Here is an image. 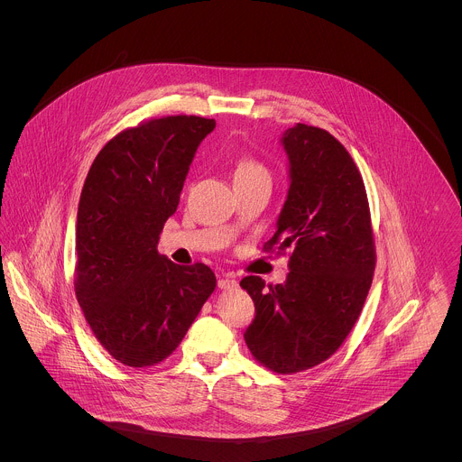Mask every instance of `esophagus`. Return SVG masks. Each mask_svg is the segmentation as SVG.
Segmentation results:
<instances>
[{
	"label": "esophagus",
	"instance_id": "1",
	"mask_svg": "<svg viewBox=\"0 0 462 462\" xmlns=\"http://www.w3.org/2000/svg\"><path fill=\"white\" fill-rule=\"evenodd\" d=\"M236 286H238V281L235 279L233 273H227V275H224V277L218 279V288H220V290H233V288H236Z\"/></svg>",
	"mask_w": 462,
	"mask_h": 462
}]
</instances>
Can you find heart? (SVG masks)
I'll return each instance as SVG.
<instances>
[{"label": "heart", "mask_w": 462, "mask_h": 462, "mask_svg": "<svg viewBox=\"0 0 462 462\" xmlns=\"http://www.w3.org/2000/svg\"><path fill=\"white\" fill-rule=\"evenodd\" d=\"M258 174H268V172L260 162H256L253 158H242L235 167V180L253 178V176H258Z\"/></svg>", "instance_id": "obj_1"}]
</instances>
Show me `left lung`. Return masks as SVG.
<instances>
[{"instance_id": "1", "label": "left lung", "mask_w": 462, "mask_h": 462, "mask_svg": "<svg viewBox=\"0 0 462 462\" xmlns=\"http://www.w3.org/2000/svg\"><path fill=\"white\" fill-rule=\"evenodd\" d=\"M290 190L263 253L290 251L284 284L247 275L256 315L244 332L253 357L290 375L310 370L356 326L375 270L370 204L359 169L329 132L297 123L282 136Z\"/></svg>"}]
</instances>
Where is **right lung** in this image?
Segmentation results:
<instances>
[{
	"instance_id": "add662e5",
	"label": "right lung",
	"mask_w": 462,
	"mask_h": 462,
	"mask_svg": "<svg viewBox=\"0 0 462 462\" xmlns=\"http://www.w3.org/2000/svg\"><path fill=\"white\" fill-rule=\"evenodd\" d=\"M215 121L152 117L97 152L78 206L74 293L99 345L119 363L149 368L167 359L215 290L204 263L158 254L189 167Z\"/></svg>"
}]
</instances>
